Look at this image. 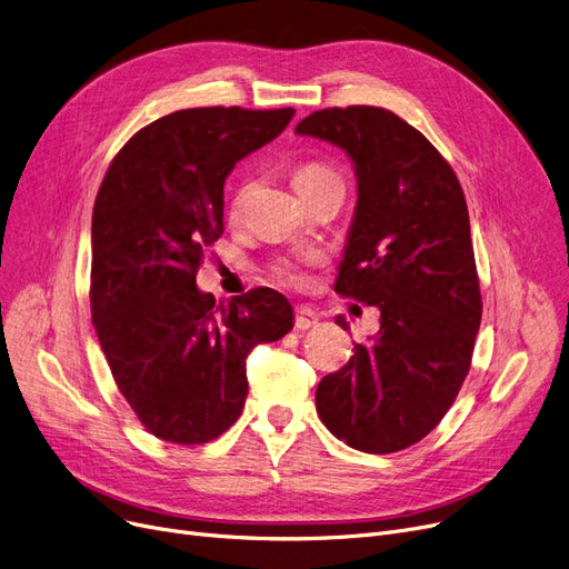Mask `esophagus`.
<instances>
[{
  "label": "esophagus",
  "instance_id": "1",
  "mask_svg": "<svg viewBox=\"0 0 569 569\" xmlns=\"http://www.w3.org/2000/svg\"><path fill=\"white\" fill-rule=\"evenodd\" d=\"M316 322H318V316L309 307H297L295 309V327H297V330H309V327H313Z\"/></svg>",
  "mask_w": 569,
  "mask_h": 569
}]
</instances>
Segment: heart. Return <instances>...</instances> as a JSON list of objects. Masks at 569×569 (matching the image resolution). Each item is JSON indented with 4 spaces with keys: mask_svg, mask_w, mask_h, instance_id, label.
Listing matches in <instances>:
<instances>
[{
    "mask_svg": "<svg viewBox=\"0 0 569 569\" xmlns=\"http://www.w3.org/2000/svg\"><path fill=\"white\" fill-rule=\"evenodd\" d=\"M290 182H292L295 191L300 193V198L307 200L311 193H316V191H320V189H325V187L341 184V177H339L330 166L311 161V163H305V166H297V168L292 170V174H290ZM251 189H253V187H251L249 182H244L242 187H239V189L234 191V196H232V200H230V204H228V212H230L232 219H237L239 212H242V207H244V202H247ZM313 260H316V256H307V262H313ZM274 274H277L283 283H302V279H305L302 269L297 267L295 262H288V260H281V262L274 264Z\"/></svg>",
    "mask_w": 569,
    "mask_h": 569,
    "instance_id": "b5f03b06",
    "label": "heart"
}]
</instances>
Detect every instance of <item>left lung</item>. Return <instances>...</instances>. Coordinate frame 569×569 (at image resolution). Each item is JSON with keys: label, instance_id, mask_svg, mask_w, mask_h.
<instances>
[{"label": "left lung", "instance_id": "left-lung-1", "mask_svg": "<svg viewBox=\"0 0 569 569\" xmlns=\"http://www.w3.org/2000/svg\"><path fill=\"white\" fill-rule=\"evenodd\" d=\"M355 163L357 207L335 290L380 311L371 343L316 390L322 425L369 455L431 433L470 371L482 320L463 189L438 149L390 110L325 108L295 129ZM337 325L348 330L343 316Z\"/></svg>", "mask_w": 569, "mask_h": 569}]
</instances>
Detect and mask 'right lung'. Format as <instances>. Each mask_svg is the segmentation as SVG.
<instances>
[{
    "label": "right lung",
    "mask_w": 569,
    "mask_h": 569,
    "mask_svg": "<svg viewBox=\"0 0 569 569\" xmlns=\"http://www.w3.org/2000/svg\"><path fill=\"white\" fill-rule=\"evenodd\" d=\"M292 108H189L140 129L112 159L92 214V322L119 392L142 427L202 445L242 415L247 357L292 330L272 288L217 305L196 286L223 234V182L274 140Z\"/></svg>",
    "instance_id": "obj_1"
}]
</instances>
